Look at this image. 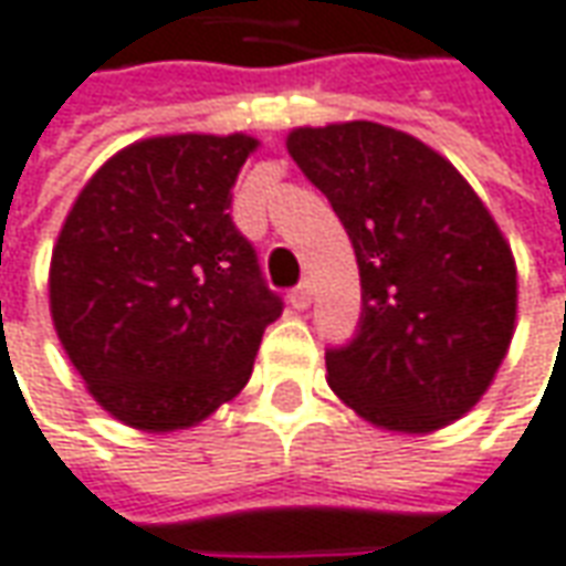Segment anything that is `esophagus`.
Wrapping results in <instances>:
<instances>
[{"mask_svg":"<svg viewBox=\"0 0 566 566\" xmlns=\"http://www.w3.org/2000/svg\"><path fill=\"white\" fill-rule=\"evenodd\" d=\"M311 283H302V286H295V290L290 292V305L298 307V311H305V307H311Z\"/></svg>","mask_w":566,"mask_h":566,"instance_id":"obj_1","label":"esophagus"}]
</instances>
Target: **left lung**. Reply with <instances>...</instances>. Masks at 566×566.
<instances>
[{"label":"left lung","instance_id":"1","mask_svg":"<svg viewBox=\"0 0 566 566\" xmlns=\"http://www.w3.org/2000/svg\"><path fill=\"white\" fill-rule=\"evenodd\" d=\"M360 268V326L326 350L335 397L385 431L431 434L486 395L517 321L509 240L453 163L381 123L292 128Z\"/></svg>","mask_w":566,"mask_h":566}]
</instances>
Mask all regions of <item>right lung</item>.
<instances>
[{
    "label": "right lung",
    "mask_w": 566,
    "mask_h": 566,
    "mask_svg": "<svg viewBox=\"0 0 566 566\" xmlns=\"http://www.w3.org/2000/svg\"><path fill=\"white\" fill-rule=\"evenodd\" d=\"M252 135H157L82 187L49 268L54 333L97 407L147 434L209 419L243 391L283 302L233 228Z\"/></svg>",
    "instance_id": "right-lung-1"
}]
</instances>
